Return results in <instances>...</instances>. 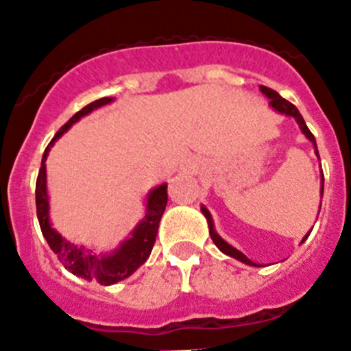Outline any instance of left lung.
<instances>
[{
    "instance_id": "1",
    "label": "left lung",
    "mask_w": 351,
    "mask_h": 351,
    "mask_svg": "<svg viewBox=\"0 0 351 351\" xmlns=\"http://www.w3.org/2000/svg\"><path fill=\"white\" fill-rule=\"evenodd\" d=\"M259 90H261V92L265 93L266 97H268V99H269V106H271L273 109L276 110V112H280V114H285V116H290V117H293V119L297 121V124H298V126H300L302 133L305 134V138H307L308 141H312V145H314V148H315V155H317V157H319L317 145H315V138H314V134L311 133V130H308V128H307V124H305L304 117H302V114L298 112V109H297V107H295L292 102H289V100H285V99H283V97H280V93H278V92H275V90L268 88V86L261 85V86H259ZM322 193H324V174H322V171H321V197H322ZM201 211H203V215H204V217H206V221H208V228H210V237H211V241L215 242V245H217V247L220 249V251L223 252V254L230 256V258H235V259H239V261H241V263H245V265H249V266H259V265H256V263H252L251 259H249V258H245V256L242 254L241 251H237V249H235V247H232V245L228 244V242H225L223 239H221L220 235H218L217 232H215L213 218H211L210 211H208L206 208H204V206H201ZM308 234H311V232H308ZM308 234L305 235L304 239H302V242H304L305 239L308 237Z\"/></svg>"
}]
</instances>
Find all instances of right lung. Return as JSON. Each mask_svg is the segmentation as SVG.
<instances>
[{
	"label": "right lung",
	"mask_w": 351,
	"mask_h": 351,
	"mask_svg": "<svg viewBox=\"0 0 351 351\" xmlns=\"http://www.w3.org/2000/svg\"><path fill=\"white\" fill-rule=\"evenodd\" d=\"M112 100V97H104V99H99L95 100V102L88 104V106L83 107L82 110H78V112H76L75 116L58 131L56 136L51 140L46 152H44L43 164H40V171L39 176H37L36 184L37 218H39L40 230H43V235L46 237L49 247L53 249V252L58 256L61 265L64 266L68 271L80 276V278L88 280V282L95 280L100 285H114V283L121 282V280H126L128 276L133 275V273L148 259L152 249H154L155 237H157L158 223H160V218L162 215H164L165 206H167V184H162V186L155 187V189H152L150 193H148L147 211H145L143 220H141L140 223L136 225V228L131 232L130 239H126V241H124L119 247L114 249L112 252H107V254H95V252L90 251V249L78 247V245L66 241L61 234H58V232L54 230L53 225H51L49 197H47L46 179V158L47 155H49V150L54 145V141H56L62 133H66L76 121H80L83 116L90 114L92 110L99 109V107L107 106V104H110Z\"/></svg>",
	"instance_id": "add662e5"
}]
</instances>
